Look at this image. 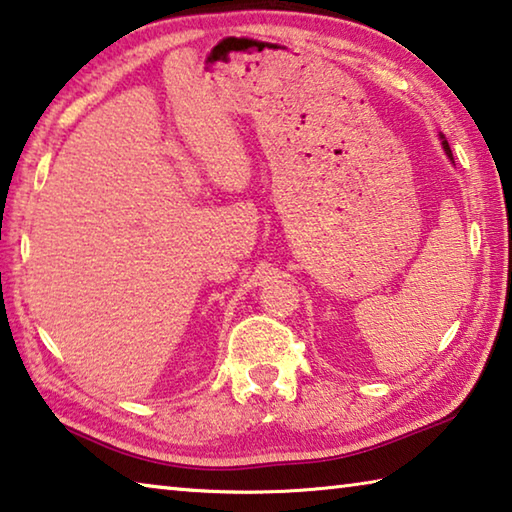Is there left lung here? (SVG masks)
<instances>
[{
	"label": "left lung",
	"mask_w": 512,
	"mask_h": 512,
	"mask_svg": "<svg viewBox=\"0 0 512 512\" xmlns=\"http://www.w3.org/2000/svg\"><path fill=\"white\" fill-rule=\"evenodd\" d=\"M440 137H443V135H440ZM443 149H445V153H447V158L454 162V158H452V149H449V144H447V140H445V137H443Z\"/></svg>",
	"instance_id": "8db88e82"
}]
</instances>
